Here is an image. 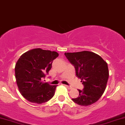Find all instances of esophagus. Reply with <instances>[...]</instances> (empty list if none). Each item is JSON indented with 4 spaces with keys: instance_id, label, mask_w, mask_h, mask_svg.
Listing matches in <instances>:
<instances>
[{
    "instance_id": "obj_1",
    "label": "esophagus",
    "mask_w": 125,
    "mask_h": 125,
    "mask_svg": "<svg viewBox=\"0 0 125 125\" xmlns=\"http://www.w3.org/2000/svg\"><path fill=\"white\" fill-rule=\"evenodd\" d=\"M65 87H66V88H67L68 89H72V87L69 86H68V85H65Z\"/></svg>"
}]
</instances>
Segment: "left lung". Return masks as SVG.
I'll return each mask as SVG.
<instances>
[{
    "label": "left lung",
    "instance_id": "1",
    "mask_svg": "<svg viewBox=\"0 0 125 125\" xmlns=\"http://www.w3.org/2000/svg\"><path fill=\"white\" fill-rule=\"evenodd\" d=\"M64 55L74 67L76 76L83 85L82 90L78 89V97L72 100L83 106L95 103L105 89L109 76L107 63L100 55L89 51L65 52Z\"/></svg>",
    "mask_w": 125,
    "mask_h": 125
}]
</instances>
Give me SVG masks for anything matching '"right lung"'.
Instances as JSON below:
<instances>
[{"mask_svg": "<svg viewBox=\"0 0 125 125\" xmlns=\"http://www.w3.org/2000/svg\"><path fill=\"white\" fill-rule=\"evenodd\" d=\"M57 52L33 49L18 59L15 67L16 81L22 96L31 103L42 104L53 96L57 85L42 82L51 69Z\"/></svg>", "mask_w": 125, "mask_h": 125, "instance_id": "1", "label": "right lung"}]
</instances>
